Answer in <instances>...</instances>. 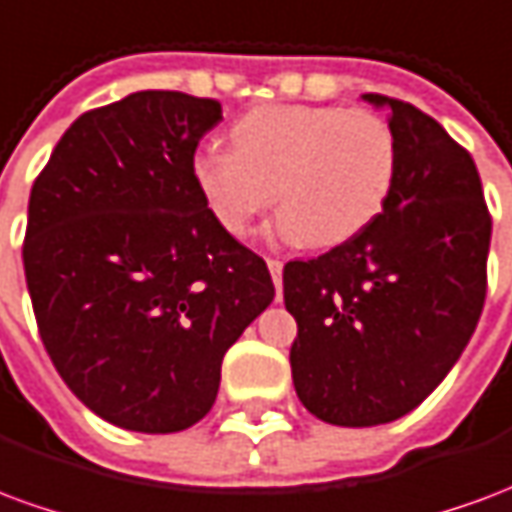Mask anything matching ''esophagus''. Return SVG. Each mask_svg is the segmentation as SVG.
<instances>
[{
  "label": "esophagus",
  "mask_w": 512,
  "mask_h": 512,
  "mask_svg": "<svg viewBox=\"0 0 512 512\" xmlns=\"http://www.w3.org/2000/svg\"><path fill=\"white\" fill-rule=\"evenodd\" d=\"M282 260L277 257H268V271H271V279H274V285H277V301L282 299Z\"/></svg>",
  "instance_id": "esophagus-1"
}]
</instances>
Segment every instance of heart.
Returning a JSON list of instances; mask_svg holds the SVG:
<instances>
[{
	"label": "heart",
	"mask_w": 512,
	"mask_h": 512,
	"mask_svg": "<svg viewBox=\"0 0 512 512\" xmlns=\"http://www.w3.org/2000/svg\"><path fill=\"white\" fill-rule=\"evenodd\" d=\"M230 139L235 150H200L191 175L235 238L252 233L279 194V241L343 244L376 219L395 183V131L370 109L263 106L241 117Z\"/></svg>",
	"instance_id": "b5f03b06"
}]
</instances>
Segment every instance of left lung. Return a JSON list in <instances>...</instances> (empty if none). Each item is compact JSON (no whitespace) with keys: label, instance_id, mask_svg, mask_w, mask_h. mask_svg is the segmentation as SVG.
Wrapping results in <instances>:
<instances>
[{"label":"left lung","instance_id":"8db88e82","mask_svg":"<svg viewBox=\"0 0 512 512\" xmlns=\"http://www.w3.org/2000/svg\"><path fill=\"white\" fill-rule=\"evenodd\" d=\"M362 101L389 112L392 191L354 238L282 271L296 395L343 428L400 419L444 381L480 321L491 246L472 156L417 106Z\"/></svg>","mask_w":512,"mask_h":512}]
</instances>
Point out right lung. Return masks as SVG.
Instances as JSON below:
<instances>
[{
    "instance_id": "obj_1",
    "label": "right lung",
    "mask_w": 512,
    "mask_h": 512,
    "mask_svg": "<svg viewBox=\"0 0 512 512\" xmlns=\"http://www.w3.org/2000/svg\"><path fill=\"white\" fill-rule=\"evenodd\" d=\"M222 106L142 90L84 112L29 194L24 274L62 381L117 428L178 433L211 411L222 359L274 299L263 257L191 175Z\"/></svg>"
}]
</instances>
